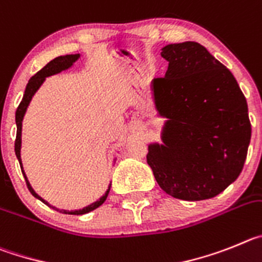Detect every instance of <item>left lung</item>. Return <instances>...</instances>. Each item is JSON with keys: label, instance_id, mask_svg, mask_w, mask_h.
Masks as SVG:
<instances>
[{"label": "left lung", "instance_id": "8db88e82", "mask_svg": "<svg viewBox=\"0 0 262 262\" xmlns=\"http://www.w3.org/2000/svg\"><path fill=\"white\" fill-rule=\"evenodd\" d=\"M164 77L152 81L167 117L164 145L148 146L147 163L167 194L185 201L215 197L242 172L249 141L248 105L232 73L194 41L168 44Z\"/></svg>", "mask_w": 262, "mask_h": 262}]
</instances>
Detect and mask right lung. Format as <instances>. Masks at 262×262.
<instances>
[{
	"mask_svg": "<svg viewBox=\"0 0 262 262\" xmlns=\"http://www.w3.org/2000/svg\"><path fill=\"white\" fill-rule=\"evenodd\" d=\"M79 55H67V56H60V57H56L55 60H52L51 62H48L46 65V67L43 68L41 70H39V72L36 73L35 75H32L31 79L28 81L27 86H26V90H25V94H23V98H22V102L19 103V105H18V108H16V112H15V122H16V138H15V143H14V150H15V155L16 158H18V160H19V164H20V169H22V173L23 176H25V180H26V184H27V188L28 190L31 192V194L34 195V197H36V199H39L40 201L44 202L46 205H48V206H51V205L48 204L47 201H44L40 195H37L36 193H35V190L32 189L31 185H30V183H28L27 178H26L25 175V171H23V167H22V160H20V142H22V140H20V136H22V121H23V116H25L26 114V110H27L28 104H30V102H31L32 96H34V94L36 93L37 89H39L40 86H41V83L44 82V79L47 78V77H49V75H53V74H57V73L62 72V70L68 69V68H70L73 65V62H75V61L78 60ZM108 193H110V188H108V190L105 192V194L103 195V197H100V199L98 200L96 202H94V204L89 205V206L83 207V209H81V210H74V211H67V210H60V209H56V207H53L55 210L60 211V213H63V214H72V215H82V214H86V213H90V211L95 210L96 207H99L100 205L103 204V202L105 201V199H107Z\"/></svg>",
	"mask_w": 262,
	"mask_h": 262,
	"instance_id": "add662e5",
	"label": "right lung"
}]
</instances>
